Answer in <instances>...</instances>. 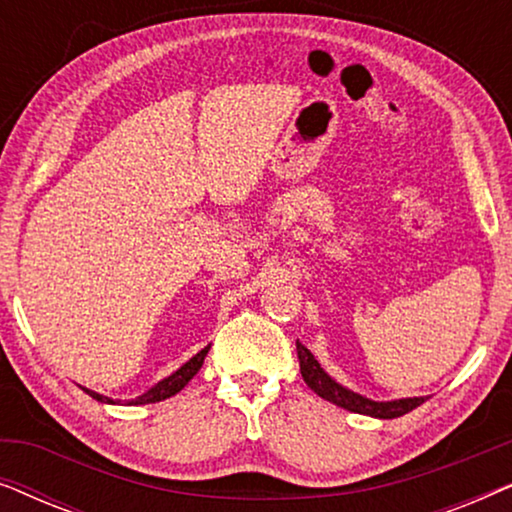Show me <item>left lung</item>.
<instances>
[{
  "instance_id": "obj_1",
  "label": "left lung",
  "mask_w": 512,
  "mask_h": 512,
  "mask_svg": "<svg viewBox=\"0 0 512 512\" xmlns=\"http://www.w3.org/2000/svg\"><path fill=\"white\" fill-rule=\"evenodd\" d=\"M298 349V361H300V375L307 382L314 394L326 398L338 405V408H345L349 412H356V415H368V417H377V419H394L401 417L405 412L415 410L417 405H422L426 398L424 396H415V398H398V401H370V398L354 394L333 380L331 375L326 373L324 368L319 366V361L314 359L310 349H307L303 342H296Z\"/></svg>"
}]
</instances>
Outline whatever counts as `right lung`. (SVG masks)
<instances>
[{
	"label": "right lung",
	"instance_id": "add662e5",
	"mask_svg": "<svg viewBox=\"0 0 512 512\" xmlns=\"http://www.w3.org/2000/svg\"><path fill=\"white\" fill-rule=\"evenodd\" d=\"M207 352H209V347L200 349V352L195 354L191 361H186L184 366H181V368L177 370V373H172L170 377H165V380H160V382L156 384V387H151L149 391H146V394L137 396V398H132V401H128V405L158 403V401H165V398H170V396H174V394H179V391L184 389L186 384L193 380V375L198 373V370L202 368V363H205V356H207ZM81 389L86 391L88 396H93L95 401H100V403H114V398L102 396V394H97V391H90V389H86V387H81Z\"/></svg>",
	"mask_w": 512,
	"mask_h": 512
}]
</instances>
